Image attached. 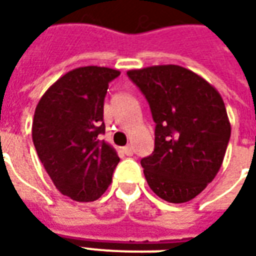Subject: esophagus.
Listing matches in <instances>:
<instances>
[{
	"label": "esophagus",
	"instance_id": "34e87169",
	"mask_svg": "<svg viewBox=\"0 0 256 256\" xmlns=\"http://www.w3.org/2000/svg\"><path fill=\"white\" fill-rule=\"evenodd\" d=\"M123 152H124V155L132 156V155H133V154H134L133 146H132V145H126V146L123 148Z\"/></svg>",
	"mask_w": 256,
	"mask_h": 256
}]
</instances>
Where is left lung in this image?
Returning <instances> with one entry per match:
<instances>
[{
  "mask_svg": "<svg viewBox=\"0 0 256 256\" xmlns=\"http://www.w3.org/2000/svg\"><path fill=\"white\" fill-rule=\"evenodd\" d=\"M148 101L155 150L141 159L150 188L168 203L196 198L220 172L230 138L220 94L198 74L180 66L128 71Z\"/></svg>",
  "mask_w": 256,
  "mask_h": 256,
  "instance_id": "1",
  "label": "left lung"
}]
</instances>
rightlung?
I'll return each mask as SVG.
<instances>
[{
	"instance_id": "right-lung-1",
	"label": "right lung",
	"mask_w": 256,
	"mask_h": 256,
	"mask_svg": "<svg viewBox=\"0 0 256 256\" xmlns=\"http://www.w3.org/2000/svg\"><path fill=\"white\" fill-rule=\"evenodd\" d=\"M118 70L75 68L45 92L32 120V142L56 188L76 202L106 192L119 163L106 133L104 100Z\"/></svg>"
}]
</instances>
